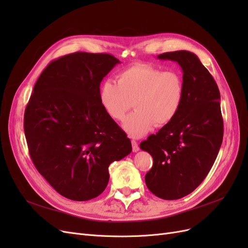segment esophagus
I'll list each match as a JSON object with an SVG mask.
<instances>
[{
    "instance_id": "esophagus-1",
    "label": "esophagus",
    "mask_w": 248,
    "mask_h": 248,
    "mask_svg": "<svg viewBox=\"0 0 248 248\" xmlns=\"http://www.w3.org/2000/svg\"><path fill=\"white\" fill-rule=\"evenodd\" d=\"M131 145H132V151H133V152H138L139 150H140V147H139L138 141H136L134 140H131Z\"/></svg>"
}]
</instances>
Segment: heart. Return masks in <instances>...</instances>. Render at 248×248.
Here are the masks:
<instances>
[{"mask_svg": "<svg viewBox=\"0 0 248 248\" xmlns=\"http://www.w3.org/2000/svg\"><path fill=\"white\" fill-rule=\"evenodd\" d=\"M184 95L183 80L176 71H161L156 67L137 63L117 76V84L104 81L99 100L104 111L115 121L124 120V130L134 138L145 136L156 125L166 126L177 116Z\"/></svg>", "mask_w": 248, "mask_h": 248, "instance_id": "obj_1", "label": "heart"}]
</instances>
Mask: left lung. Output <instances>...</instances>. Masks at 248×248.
Segmentation results:
<instances>
[{
  "label": "left lung",
  "instance_id": "obj_1",
  "mask_svg": "<svg viewBox=\"0 0 248 248\" xmlns=\"http://www.w3.org/2000/svg\"><path fill=\"white\" fill-rule=\"evenodd\" d=\"M157 58L175 61L182 68L183 100L174 120L140 148L153 157L145 177L149 190L163 200H178L204 181L218 154L223 138L220 93L193 52L177 50Z\"/></svg>",
  "mask_w": 248,
  "mask_h": 248
}]
</instances>
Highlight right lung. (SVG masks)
I'll return each mask as SVG.
<instances>
[{"mask_svg": "<svg viewBox=\"0 0 248 248\" xmlns=\"http://www.w3.org/2000/svg\"><path fill=\"white\" fill-rule=\"evenodd\" d=\"M120 61L78 51L50 62L34 86L24 128L37 170L72 201L98 197L109 164L132 151L131 141L101 107L100 82Z\"/></svg>", "mask_w": 248, "mask_h": 248, "instance_id": "right-lung-1", "label": "right lung"}]
</instances>
